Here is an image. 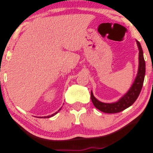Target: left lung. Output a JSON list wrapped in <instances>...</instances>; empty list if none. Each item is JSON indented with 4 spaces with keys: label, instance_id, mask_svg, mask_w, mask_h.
Segmentation results:
<instances>
[{
    "label": "left lung",
    "instance_id": "8db88e82",
    "mask_svg": "<svg viewBox=\"0 0 153 153\" xmlns=\"http://www.w3.org/2000/svg\"><path fill=\"white\" fill-rule=\"evenodd\" d=\"M137 45H138V50H139V55H138V71L135 79L133 82V85L130 88L127 94L123 97L120 99L118 102L114 103H103L94 97L92 91H91V97L93 104L96 108L100 110L103 113H116L124 111L126 108L131 106L137 100L141 93V88H142L143 83H144V76H145V61L144 59L143 55V50L140 42L136 40Z\"/></svg>",
    "mask_w": 153,
    "mask_h": 153
}]
</instances>
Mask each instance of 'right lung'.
<instances>
[{"mask_svg": "<svg viewBox=\"0 0 153 153\" xmlns=\"http://www.w3.org/2000/svg\"><path fill=\"white\" fill-rule=\"evenodd\" d=\"M60 110H61V108H60V109H59V111H60ZM58 113V112H56V113H53V114L52 115H51V116H45V117H44V118H49V117H51V116H54V115L55 114H56V113Z\"/></svg>", "mask_w": 153, "mask_h": 153, "instance_id": "right-lung-1", "label": "right lung"}]
</instances>
